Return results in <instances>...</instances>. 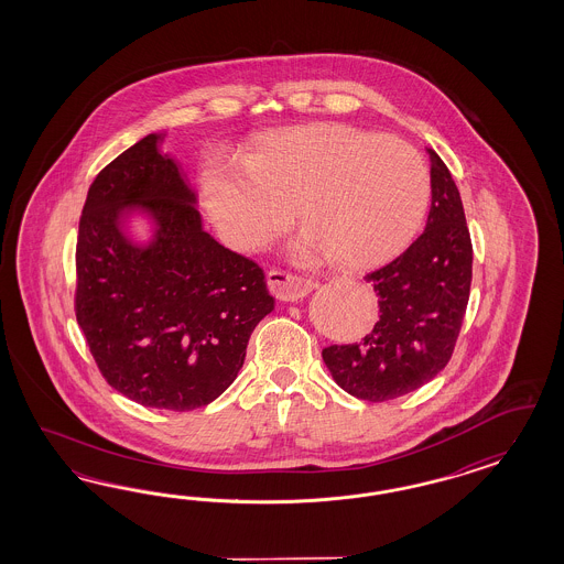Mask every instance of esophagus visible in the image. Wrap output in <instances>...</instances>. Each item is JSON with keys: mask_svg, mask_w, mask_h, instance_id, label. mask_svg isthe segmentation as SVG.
<instances>
[{"mask_svg": "<svg viewBox=\"0 0 564 564\" xmlns=\"http://www.w3.org/2000/svg\"><path fill=\"white\" fill-rule=\"evenodd\" d=\"M267 283H269V290H271L274 297L283 300V302H295V300L304 297L310 291L314 290L312 279L288 273V271H281V269H271L267 274Z\"/></svg>", "mask_w": 564, "mask_h": 564, "instance_id": "1", "label": "esophagus"}]
</instances>
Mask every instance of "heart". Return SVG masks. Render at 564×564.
Here are the masks:
<instances>
[{
  "mask_svg": "<svg viewBox=\"0 0 564 564\" xmlns=\"http://www.w3.org/2000/svg\"><path fill=\"white\" fill-rule=\"evenodd\" d=\"M206 208L238 250L273 241L291 221L306 227L302 260L330 254L349 271L387 262L424 219L430 171L410 142L341 123L279 130L260 138L248 167L210 163Z\"/></svg>",
  "mask_w": 564,
  "mask_h": 564,
  "instance_id": "heart-1",
  "label": "heart"
}]
</instances>
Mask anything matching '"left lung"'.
Returning <instances> with one entry per match:
<instances>
[{
  "label": "left lung",
  "mask_w": 564,
  "mask_h": 564,
  "mask_svg": "<svg viewBox=\"0 0 564 564\" xmlns=\"http://www.w3.org/2000/svg\"><path fill=\"white\" fill-rule=\"evenodd\" d=\"M432 206L424 234L389 264L366 274L380 318L364 339L323 349L335 382L382 403L430 382L453 356L471 290L474 248L462 196L430 151Z\"/></svg>",
  "instance_id": "1"
}]
</instances>
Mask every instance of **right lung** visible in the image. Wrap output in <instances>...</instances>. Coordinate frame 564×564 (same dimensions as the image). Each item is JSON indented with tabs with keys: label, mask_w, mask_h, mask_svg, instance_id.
Listing matches in <instances>:
<instances>
[{
	"label": "right lung",
	"mask_w": 564,
	"mask_h": 564,
	"mask_svg": "<svg viewBox=\"0 0 564 564\" xmlns=\"http://www.w3.org/2000/svg\"><path fill=\"white\" fill-rule=\"evenodd\" d=\"M149 134L99 171L76 239L74 312L102 378L144 408L192 411L236 380L258 323L274 310L254 260L203 229L196 196ZM147 209L138 249L120 217Z\"/></svg>",
	"instance_id": "add662e5"
}]
</instances>
